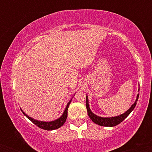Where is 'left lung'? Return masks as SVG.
<instances>
[{
	"label": "left lung",
	"mask_w": 152,
	"mask_h": 152,
	"mask_svg": "<svg viewBox=\"0 0 152 152\" xmlns=\"http://www.w3.org/2000/svg\"><path fill=\"white\" fill-rule=\"evenodd\" d=\"M139 94H137V99H136V102H134V104H132V106L125 113L122 114L119 116H114V117H101V116H96V114H94L91 111L89 108V104H88V96H86V109L87 112H88V115L89 116L91 121L94 122L96 124L100 125L102 126H115L116 125H118V124H120L130 114V113L133 111L134 108H135L136 105H137V102L139 99Z\"/></svg>",
	"instance_id": "8db88e82"
}]
</instances>
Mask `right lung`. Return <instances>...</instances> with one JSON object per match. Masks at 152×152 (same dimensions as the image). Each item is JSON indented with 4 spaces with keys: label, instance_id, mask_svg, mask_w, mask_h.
I'll return each mask as SVG.
<instances>
[{
    "label": "right lung",
    "instance_id": "add662e5",
    "mask_svg": "<svg viewBox=\"0 0 152 152\" xmlns=\"http://www.w3.org/2000/svg\"><path fill=\"white\" fill-rule=\"evenodd\" d=\"M71 102V100L67 104V106H66L65 110H64V112L63 113L62 116H61L60 118H58V119L54 120V121H38V120L34 119V118L30 117V116H28L27 114H26L23 111H22V109H20L22 111L23 114L25 116L28 118L29 120H31L34 124H36V126L39 127V128L43 129L44 130H54V129H57L60 128L61 126H62L64 125V124L65 123L66 121V118H67V116H68V108H69V104Z\"/></svg>",
    "mask_w": 152,
    "mask_h": 152
}]
</instances>
